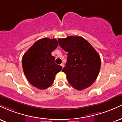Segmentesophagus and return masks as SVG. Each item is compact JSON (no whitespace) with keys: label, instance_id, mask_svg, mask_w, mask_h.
I'll use <instances>...</instances> for the list:
<instances>
[{"label":"esophagus","instance_id":"esophagus-1","mask_svg":"<svg viewBox=\"0 0 122 122\" xmlns=\"http://www.w3.org/2000/svg\"><path fill=\"white\" fill-rule=\"evenodd\" d=\"M61 65L62 66V68H64V64H61Z\"/></svg>","mask_w":122,"mask_h":122}]
</instances>
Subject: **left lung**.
Here are the masks:
<instances>
[{
  "label": "left lung",
  "instance_id": "8db88e82",
  "mask_svg": "<svg viewBox=\"0 0 122 122\" xmlns=\"http://www.w3.org/2000/svg\"><path fill=\"white\" fill-rule=\"evenodd\" d=\"M60 47L68 52L62 71L69 83L77 90L89 87L95 81L101 66L99 54L86 40L80 36L58 39Z\"/></svg>",
  "mask_w": 122,
  "mask_h": 122
}]
</instances>
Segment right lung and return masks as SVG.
<instances>
[{"mask_svg":"<svg viewBox=\"0 0 122 122\" xmlns=\"http://www.w3.org/2000/svg\"><path fill=\"white\" fill-rule=\"evenodd\" d=\"M56 39H41L35 42L22 57V67L28 81L40 89L52 85L55 76L62 69L54 62L51 52L58 46Z\"/></svg>","mask_w":122,"mask_h":122,"instance_id":"right-lung-1","label":"right lung"}]
</instances>
